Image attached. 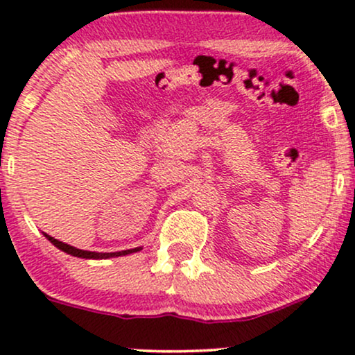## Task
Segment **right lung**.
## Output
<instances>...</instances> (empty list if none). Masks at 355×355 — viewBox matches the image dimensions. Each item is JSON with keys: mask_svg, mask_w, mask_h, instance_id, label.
<instances>
[{"mask_svg": "<svg viewBox=\"0 0 355 355\" xmlns=\"http://www.w3.org/2000/svg\"><path fill=\"white\" fill-rule=\"evenodd\" d=\"M44 237H46L50 242L53 243L55 247H58L60 250L67 252V254L70 255H75V257H81V259H112V257H120V255H128V254H133V252L140 250V248H130V250H121V252H88V250H80V248L76 247H71L68 245V243L64 242H60V240H56L55 237H50V235L44 234Z\"/></svg>", "mask_w": 355, "mask_h": 355, "instance_id": "right-lung-1", "label": "right lung"}]
</instances>
